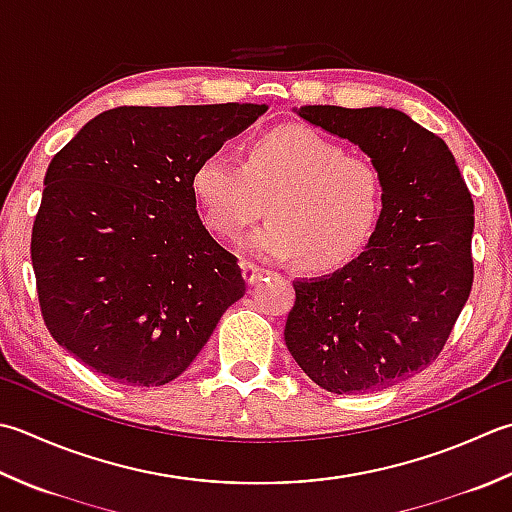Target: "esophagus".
Returning a JSON list of instances; mask_svg holds the SVG:
<instances>
[{"instance_id":"obj_1","label":"esophagus","mask_w":512,"mask_h":512,"mask_svg":"<svg viewBox=\"0 0 512 512\" xmlns=\"http://www.w3.org/2000/svg\"><path fill=\"white\" fill-rule=\"evenodd\" d=\"M242 270H244V279H246L248 284L262 282V279L270 273V270H266V268H262V266H257V264H253V262H244V264H242Z\"/></svg>"}]
</instances>
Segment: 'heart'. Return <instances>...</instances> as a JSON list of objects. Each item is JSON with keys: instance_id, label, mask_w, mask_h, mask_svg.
Instances as JSON below:
<instances>
[{"instance_id": "b5f03b06", "label": "heart", "mask_w": 512, "mask_h": 512, "mask_svg": "<svg viewBox=\"0 0 512 512\" xmlns=\"http://www.w3.org/2000/svg\"><path fill=\"white\" fill-rule=\"evenodd\" d=\"M190 188L210 230L246 237V250L268 259L297 257L308 270L350 262L373 237L384 208V175L370 157L308 126H282L257 137L239 164L210 153L197 164Z\"/></svg>"}]
</instances>
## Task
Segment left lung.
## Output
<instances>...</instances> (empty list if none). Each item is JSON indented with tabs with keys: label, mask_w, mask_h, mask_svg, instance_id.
I'll list each match as a JSON object with an SVG mask.
<instances>
[{
	"label": "left lung",
	"mask_w": 512,
	"mask_h": 512,
	"mask_svg": "<svg viewBox=\"0 0 512 512\" xmlns=\"http://www.w3.org/2000/svg\"><path fill=\"white\" fill-rule=\"evenodd\" d=\"M297 115L373 159L384 208L362 255L293 282L286 346L328 393L384 390L433 364L453 333L473 288V197L444 139L402 110L304 106Z\"/></svg>",
	"instance_id": "left-lung-1"
}]
</instances>
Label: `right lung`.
Returning a JSON list of instances; mask_svg holds the SVG:
<instances>
[{
  "label": "right lung",
  "mask_w": 512,
  "mask_h": 512,
  "mask_svg": "<svg viewBox=\"0 0 512 512\" xmlns=\"http://www.w3.org/2000/svg\"><path fill=\"white\" fill-rule=\"evenodd\" d=\"M266 108H110L53 157L30 237L39 308L93 373L173 382L244 297L242 268L199 219L190 177Z\"/></svg>",
  "instance_id": "obj_1"
}]
</instances>
